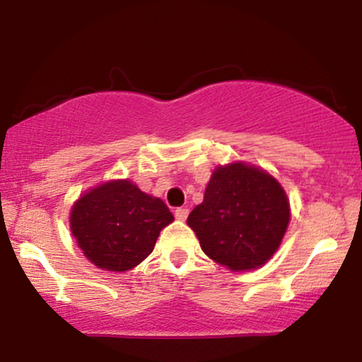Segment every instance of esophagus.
I'll return each mask as SVG.
<instances>
[{
  "instance_id": "1",
  "label": "esophagus",
  "mask_w": 362,
  "mask_h": 362,
  "mask_svg": "<svg viewBox=\"0 0 362 362\" xmlns=\"http://www.w3.org/2000/svg\"><path fill=\"white\" fill-rule=\"evenodd\" d=\"M187 216H189V209L187 207H178V209H175V218L178 221H185Z\"/></svg>"
}]
</instances>
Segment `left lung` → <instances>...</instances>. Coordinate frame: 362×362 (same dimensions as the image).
<instances>
[{
	"label": "left lung",
	"mask_w": 362,
	"mask_h": 362,
	"mask_svg": "<svg viewBox=\"0 0 362 362\" xmlns=\"http://www.w3.org/2000/svg\"><path fill=\"white\" fill-rule=\"evenodd\" d=\"M289 219V199L277 178L255 165L233 161L214 168L204 201L194 207L187 224L211 260L245 272L272 259Z\"/></svg>",
	"instance_id": "8db88e82"
}]
</instances>
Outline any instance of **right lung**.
Segmentation results:
<instances>
[{
  "instance_id": "1",
  "label": "right lung",
  "mask_w": 362,
  "mask_h": 362,
  "mask_svg": "<svg viewBox=\"0 0 362 362\" xmlns=\"http://www.w3.org/2000/svg\"><path fill=\"white\" fill-rule=\"evenodd\" d=\"M172 221L167 204L129 178L93 187L69 213V228L83 255L109 272H127L139 265Z\"/></svg>"
}]
</instances>
